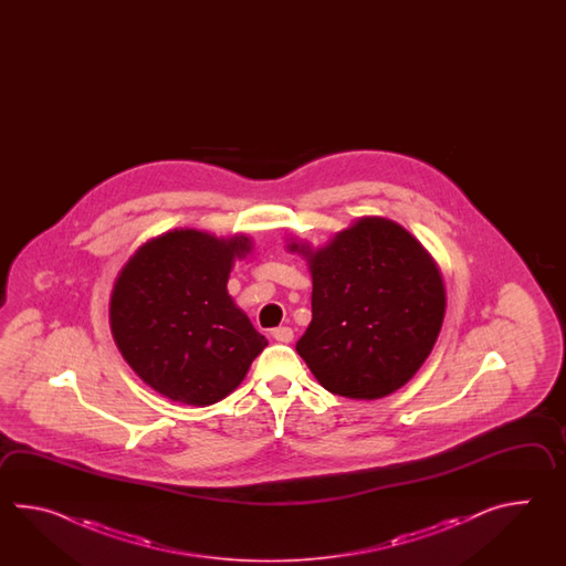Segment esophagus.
Listing matches in <instances>:
<instances>
[{
  "instance_id": "obj_1",
  "label": "esophagus",
  "mask_w": 566,
  "mask_h": 566,
  "mask_svg": "<svg viewBox=\"0 0 566 566\" xmlns=\"http://www.w3.org/2000/svg\"><path fill=\"white\" fill-rule=\"evenodd\" d=\"M271 336L275 337L277 342H281V344H289L291 339H293V329L291 327H275L273 332H271Z\"/></svg>"
}]
</instances>
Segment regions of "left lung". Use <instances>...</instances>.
Segmentation results:
<instances>
[{"instance_id":"obj_1","label":"left lung","mask_w":566,"mask_h":566,"mask_svg":"<svg viewBox=\"0 0 566 566\" xmlns=\"http://www.w3.org/2000/svg\"><path fill=\"white\" fill-rule=\"evenodd\" d=\"M312 273V324L297 354L325 390L385 398L429 358L446 317L441 269L409 230L385 217L356 218L324 247L289 237Z\"/></svg>"}]
</instances>
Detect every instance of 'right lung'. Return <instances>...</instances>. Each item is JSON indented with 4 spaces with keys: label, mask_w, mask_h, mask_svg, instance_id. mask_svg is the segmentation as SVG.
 I'll return each mask as SVG.
<instances>
[{
    "label": "right lung",
    "mask_w": 566,
    "mask_h": 566,
    "mask_svg": "<svg viewBox=\"0 0 566 566\" xmlns=\"http://www.w3.org/2000/svg\"><path fill=\"white\" fill-rule=\"evenodd\" d=\"M247 234L174 229L144 242L115 279L108 307L120 356L145 385L181 405L229 397L265 349V336L229 295Z\"/></svg>",
    "instance_id": "right-lung-1"
}]
</instances>
